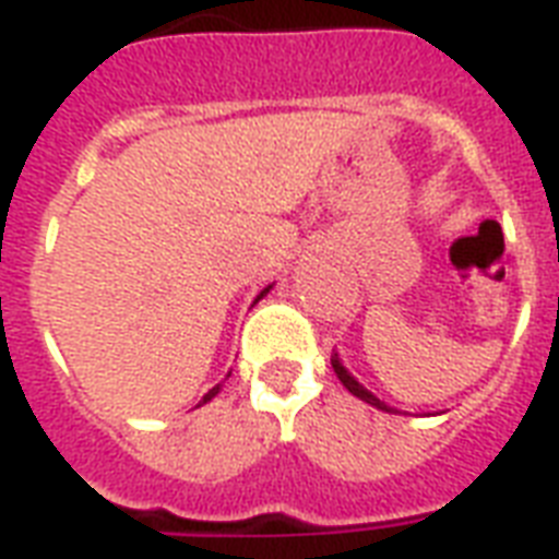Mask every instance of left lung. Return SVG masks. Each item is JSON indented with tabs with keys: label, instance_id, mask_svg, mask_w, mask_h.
<instances>
[{
	"label": "left lung",
	"instance_id": "1",
	"mask_svg": "<svg viewBox=\"0 0 559 559\" xmlns=\"http://www.w3.org/2000/svg\"><path fill=\"white\" fill-rule=\"evenodd\" d=\"M331 366H333V371H336V377H340L342 385H345V389H348L350 394H354V397L366 400V403H371L373 408H382V412H394V408L385 406V403H382L380 397H373V394L366 389V385H359V382L354 380V377H350V373H348V368L342 366L340 357H336V354H333V357H331Z\"/></svg>",
	"mask_w": 559,
	"mask_h": 559
}]
</instances>
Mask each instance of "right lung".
<instances>
[{
  "mask_svg": "<svg viewBox=\"0 0 559 559\" xmlns=\"http://www.w3.org/2000/svg\"><path fill=\"white\" fill-rule=\"evenodd\" d=\"M270 289H272V287H266V289H263V293H261V296H258V298H263V296H266V293H270ZM258 298H254V301H258ZM217 391H219V385H214V389H211L209 394H205V397H202V403H209V400L214 397V394H217Z\"/></svg>",
  "mask_w": 559,
  "mask_h": 559,
  "instance_id": "add662e5",
  "label": "right lung"
}]
</instances>
